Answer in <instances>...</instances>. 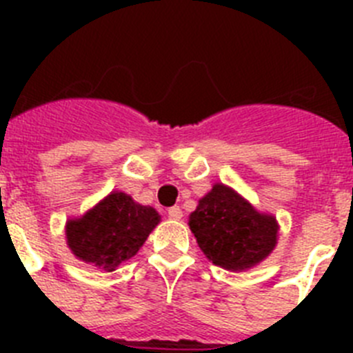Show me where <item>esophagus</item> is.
Here are the masks:
<instances>
[{"label": "esophagus", "instance_id": "obj_1", "mask_svg": "<svg viewBox=\"0 0 353 353\" xmlns=\"http://www.w3.org/2000/svg\"><path fill=\"white\" fill-rule=\"evenodd\" d=\"M168 215H170V219L173 221H180L182 219V208L180 207H171L170 210H168Z\"/></svg>", "mask_w": 353, "mask_h": 353}]
</instances>
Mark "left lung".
Segmentation results:
<instances>
[{
	"instance_id": "left-lung-1",
	"label": "left lung",
	"mask_w": 353,
	"mask_h": 353,
	"mask_svg": "<svg viewBox=\"0 0 353 353\" xmlns=\"http://www.w3.org/2000/svg\"><path fill=\"white\" fill-rule=\"evenodd\" d=\"M189 228L205 256L226 270H248L277 244V221L260 214L232 187L215 183L189 215Z\"/></svg>"
}]
</instances>
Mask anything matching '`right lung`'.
Wrapping results in <instances>:
<instances>
[{
    "label": "right lung",
    "instance_id": "obj_1",
    "mask_svg": "<svg viewBox=\"0 0 353 353\" xmlns=\"http://www.w3.org/2000/svg\"><path fill=\"white\" fill-rule=\"evenodd\" d=\"M161 221L152 207L136 203L129 194L113 191L77 219L67 221L65 235L74 256L113 272L139 251Z\"/></svg>",
    "mask_w": 353,
    "mask_h": 353
}]
</instances>
